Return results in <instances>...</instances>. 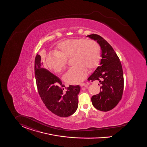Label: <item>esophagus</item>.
<instances>
[{
	"mask_svg": "<svg viewBox=\"0 0 147 147\" xmlns=\"http://www.w3.org/2000/svg\"><path fill=\"white\" fill-rule=\"evenodd\" d=\"M86 84H85V83H84V82H82V83H80V86H81V87H82V86H85V85H86Z\"/></svg>",
	"mask_w": 147,
	"mask_h": 147,
	"instance_id": "obj_1",
	"label": "esophagus"
}]
</instances>
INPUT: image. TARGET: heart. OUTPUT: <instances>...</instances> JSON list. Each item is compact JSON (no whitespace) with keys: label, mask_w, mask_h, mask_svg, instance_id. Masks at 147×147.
Segmentation results:
<instances>
[{"label":"heart","mask_w":147,"mask_h":147,"mask_svg":"<svg viewBox=\"0 0 147 147\" xmlns=\"http://www.w3.org/2000/svg\"><path fill=\"white\" fill-rule=\"evenodd\" d=\"M72 57L73 67L63 76V80L71 84L81 82L86 78L88 69L96 68L101 59V49L95 40L84 38L67 39L59 43L57 51L49 53L46 63L49 69L61 72L66 66L67 59Z\"/></svg>","instance_id":"b5f03b06"}]
</instances>
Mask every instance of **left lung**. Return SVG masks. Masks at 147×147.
<instances>
[{
	"label": "left lung",
	"mask_w": 147,
	"mask_h": 147,
	"mask_svg": "<svg viewBox=\"0 0 147 147\" xmlns=\"http://www.w3.org/2000/svg\"><path fill=\"white\" fill-rule=\"evenodd\" d=\"M87 37L96 40L101 49L100 65L88 80H98L101 84L100 92L91 98L93 106L98 110L108 111L115 108L121 100L124 89V77L120 59L113 47L99 35ZM99 85V84H98Z\"/></svg>",
	"instance_id": "obj_1"
}]
</instances>
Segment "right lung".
I'll use <instances>...</instances> for the list:
<instances>
[{
  "instance_id": "obj_1",
  "label": "right lung",
  "mask_w": 147,
  "mask_h": 147,
  "mask_svg": "<svg viewBox=\"0 0 147 147\" xmlns=\"http://www.w3.org/2000/svg\"><path fill=\"white\" fill-rule=\"evenodd\" d=\"M42 67L41 57L37 54L34 61L35 78L39 96L45 106L60 117L72 115L78 107L80 86L69 85L64 92L65 85L61 80Z\"/></svg>"
}]
</instances>
